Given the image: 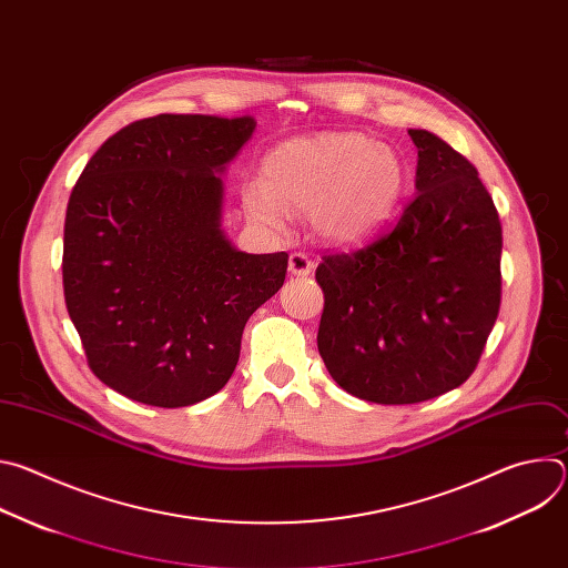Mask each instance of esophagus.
Here are the masks:
<instances>
[{"instance_id": "obj_1", "label": "esophagus", "mask_w": 568, "mask_h": 568, "mask_svg": "<svg viewBox=\"0 0 568 568\" xmlns=\"http://www.w3.org/2000/svg\"><path fill=\"white\" fill-rule=\"evenodd\" d=\"M312 270H314V261H312V258H307V256L301 254V252L290 254V274H294V276H307Z\"/></svg>"}]
</instances>
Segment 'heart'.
<instances>
[{
  "label": "heart",
  "instance_id": "obj_1",
  "mask_svg": "<svg viewBox=\"0 0 568 568\" xmlns=\"http://www.w3.org/2000/svg\"><path fill=\"white\" fill-rule=\"evenodd\" d=\"M407 186L402 156L362 132L294 136L263 159V180L242 189L247 213L274 229L285 211H307L316 237L355 245L395 211Z\"/></svg>",
  "mask_w": 568,
  "mask_h": 568
}]
</instances>
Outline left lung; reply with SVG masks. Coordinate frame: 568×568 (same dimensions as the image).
<instances>
[{
    "mask_svg": "<svg viewBox=\"0 0 568 568\" xmlns=\"http://www.w3.org/2000/svg\"><path fill=\"white\" fill-rule=\"evenodd\" d=\"M416 195L364 245L323 256L316 346L333 379L377 404H416L476 368L501 305V222L478 171L427 130Z\"/></svg>",
    "mask_w": 568,
    "mask_h": 568,
    "instance_id": "obj_1",
    "label": "left lung"
}]
</instances>
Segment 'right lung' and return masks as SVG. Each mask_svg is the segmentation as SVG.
Returning <instances> with one entry per match:
<instances>
[{"instance_id":"right-lung-1","label":"right lung","mask_w":568,"mask_h":568,"mask_svg":"<svg viewBox=\"0 0 568 568\" xmlns=\"http://www.w3.org/2000/svg\"><path fill=\"white\" fill-rule=\"evenodd\" d=\"M254 128L252 116L134 121L69 195L67 312L92 373L134 402L178 409L217 393L247 318L283 287L285 252H237L220 226V173Z\"/></svg>"}]
</instances>
